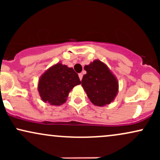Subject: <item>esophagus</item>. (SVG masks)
Instances as JSON below:
<instances>
[{
    "label": "esophagus",
    "instance_id": "34e87169",
    "mask_svg": "<svg viewBox=\"0 0 160 160\" xmlns=\"http://www.w3.org/2000/svg\"><path fill=\"white\" fill-rule=\"evenodd\" d=\"M78 75H79V78H80V80H81L82 78V74H81V73H80V74H79Z\"/></svg>",
    "mask_w": 160,
    "mask_h": 160
}]
</instances>
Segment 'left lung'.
<instances>
[{"label":"left lung","mask_w":160,"mask_h":160,"mask_svg":"<svg viewBox=\"0 0 160 160\" xmlns=\"http://www.w3.org/2000/svg\"><path fill=\"white\" fill-rule=\"evenodd\" d=\"M84 69L86 74L82 79V86L92 103L97 106L110 104L118 92V82L107 65L95 60Z\"/></svg>","instance_id":"8db88e82"}]
</instances>
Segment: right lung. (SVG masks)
<instances>
[{"instance_id":"1","label":"right lung","mask_w":160,"mask_h":160,"mask_svg":"<svg viewBox=\"0 0 160 160\" xmlns=\"http://www.w3.org/2000/svg\"><path fill=\"white\" fill-rule=\"evenodd\" d=\"M80 83L78 74L72 68L58 63L42 75L38 83V92L44 102L61 105L65 102L69 92Z\"/></svg>"}]
</instances>
